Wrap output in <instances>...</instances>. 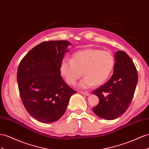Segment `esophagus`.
<instances>
[{
  "mask_svg": "<svg viewBox=\"0 0 149 149\" xmlns=\"http://www.w3.org/2000/svg\"><path fill=\"white\" fill-rule=\"evenodd\" d=\"M80 93H81L82 94H84V95H85V96H89V93H87V92H85V91H80Z\"/></svg>",
  "mask_w": 149,
  "mask_h": 149,
  "instance_id": "obj_1",
  "label": "esophagus"
}]
</instances>
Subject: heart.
<instances>
[{
  "mask_svg": "<svg viewBox=\"0 0 149 149\" xmlns=\"http://www.w3.org/2000/svg\"><path fill=\"white\" fill-rule=\"evenodd\" d=\"M115 58L109 50L87 49L75 52L70 60H63L60 74L69 85L74 86L84 73L86 75L79 84L82 89L95 84L101 85L109 79L114 69Z\"/></svg>",
  "mask_w": 149,
  "mask_h": 149,
  "instance_id": "heart-1",
  "label": "heart"
}]
</instances>
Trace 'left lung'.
<instances>
[{
  "mask_svg": "<svg viewBox=\"0 0 149 149\" xmlns=\"http://www.w3.org/2000/svg\"><path fill=\"white\" fill-rule=\"evenodd\" d=\"M137 82L138 74L130 57L125 52H116L112 77L93 91L100 99L99 104L93 109L94 113L108 120L120 117L131 103Z\"/></svg>",
  "mask_w": 149,
  "mask_h": 149,
  "instance_id": "obj_1",
  "label": "left lung"
}]
</instances>
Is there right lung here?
<instances>
[{"label": "right lung", "instance_id": "right-lung-1", "mask_svg": "<svg viewBox=\"0 0 149 149\" xmlns=\"http://www.w3.org/2000/svg\"><path fill=\"white\" fill-rule=\"evenodd\" d=\"M67 41H44L31 49L19 65L17 81L26 111L45 123H52L65 112L70 98L77 91L60 75V66Z\"/></svg>", "mask_w": 149, "mask_h": 149}]
</instances>
